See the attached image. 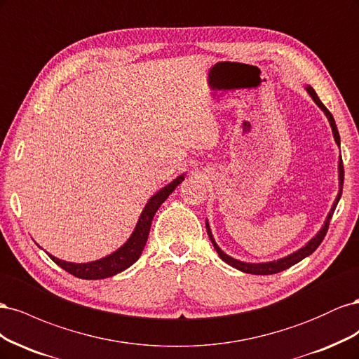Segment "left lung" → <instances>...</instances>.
Wrapping results in <instances>:
<instances>
[{
    "label": "left lung",
    "mask_w": 359,
    "mask_h": 359,
    "mask_svg": "<svg viewBox=\"0 0 359 359\" xmlns=\"http://www.w3.org/2000/svg\"><path fill=\"white\" fill-rule=\"evenodd\" d=\"M307 91H309V94L311 95V99H313L314 102H316V104L325 112V115L328 116L331 128H332V133H334V137H335V142H337V145H340V135H339V130H337V126H335V121H334V116L331 115V112L327 109V107H325V104L320 102V99L318 97L316 91H314V90L311 88V86H307ZM339 180H340L339 196H337V199H335V202H334V205H332V208H331V211H330V214H328V217H327V222H325L323 227L319 231V233L313 238L311 241L307 243L306 247L299 248L298 252L289 255L287 257L274 260V262H266V264H245V262H240V260H236V259H233V257H231V256H227L226 253H223L222 250H220V247L215 244L214 238H212V233H211V231H210V224H208V223H206V232H208L210 240H211L214 248L217 250V253H219L220 259L224 260V262H226L227 265H231V266H233V268H236V269H240V271H243V273H247V274H256V276L277 274V273H280V271H285V269L290 268L292 265H295V264L301 262V260H302L304 257L310 256V255L314 252V250H316V248L320 245V243L323 241L325 235H327V232H328V226H330V222H331V219H332V214H334V211H335V206H337V203H339L340 196H341V191H343L344 169H343V161H341V158H340V163H339Z\"/></svg>",
    "instance_id": "1"
}]
</instances>
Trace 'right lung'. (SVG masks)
I'll use <instances>...</instances> for the list:
<instances>
[{
	"mask_svg": "<svg viewBox=\"0 0 359 359\" xmlns=\"http://www.w3.org/2000/svg\"><path fill=\"white\" fill-rule=\"evenodd\" d=\"M182 180H184V175L173 180L165 189H161L148 201L142 214L139 217V222L136 224V229L133 231L132 236L128 238V241L121 248H118L112 255L88 264H72V262H66V260H60L50 255L49 257L58 266L66 269L69 274L83 280H100V278H107L121 273V271L132 266L139 259V256L142 255V250L147 244L151 222H153L154 214L160 208V205L168 199L169 194L177 189L178 184H181Z\"/></svg>",
	"mask_w": 359,
	"mask_h": 359,
	"instance_id": "add662e5",
	"label": "right lung"
}]
</instances>
